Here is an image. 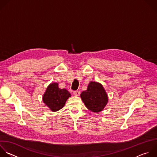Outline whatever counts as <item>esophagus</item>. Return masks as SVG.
<instances>
[{"label": "esophagus", "instance_id": "1", "mask_svg": "<svg viewBox=\"0 0 157 157\" xmlns=\"http://www.w3.org/2000/svg\"><path fill=\"white\" fill-rule=\"evenodd\" d=\"M73 94L75 95H76V96H79L81 94V92L79 91V90H75V91H73Z\"/></svg>", "mask_w": 157, "mask_h": 157}]
</instances>
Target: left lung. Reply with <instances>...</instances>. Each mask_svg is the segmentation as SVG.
Segmentation results:
<instances>
[{
    "instance_id": "1",
    "label": "left lung",
    "mask_w": 157,
    "mask_h": 157,
    "mask_svg": "<svg viewBox=\"0 0 157 157\" xmlns=\"http://www.w3.org/2000/svg\"><path fill=\"white\" fill-rule=\"evenodd\" d=\"M81 97L86 107L93 112L101 111L108 102L107 93L101 84L90 82L87 90L82 91Z\"/></svg>"
}]
</instances>
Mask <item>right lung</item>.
I'll list each match as a JSON object with an SVG mask.
<instances>
[{
	"label": "right lung",
	"instance_id": "right-lung-1",
	"mask_svg": "<svg viewBox=\"0 0 157 157\" xmlns=\"http://www.w3.org/2000/svg\"><path fill=\"white\" fill-rule=\"evenodd\" d=\"M70 93L66 89L59 87L58 83L50 84L43 96V101L52 112H56L62 109Z\"/></svg>",
	"mask_w": 157,
	"mask_h": 157
}]
</instances>
